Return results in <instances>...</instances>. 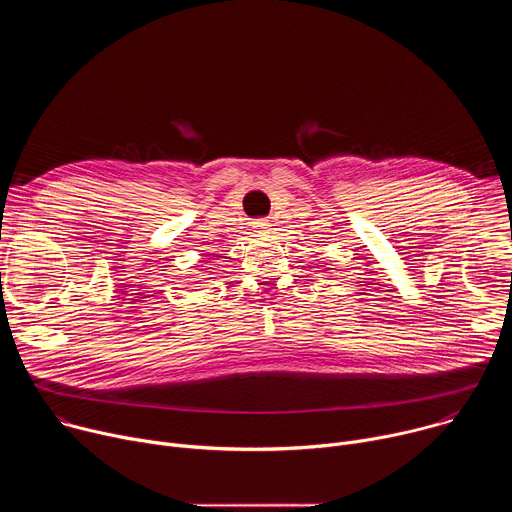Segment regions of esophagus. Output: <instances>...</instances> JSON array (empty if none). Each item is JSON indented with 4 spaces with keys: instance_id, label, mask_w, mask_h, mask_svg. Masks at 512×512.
<instances>
[{
    "instance_id": "1",
    "label": "esophagus",
    "mask_w": 512,
    "mask_h": 512,
    "mask_svg": "<svg viewBox=\"0 0 512 512\" xmlns=\"http://www.w3.org/2000/svg\"><path fill=\"white\" fill-rule=\"evenodd\" d=\"M253 227H257V229H261V231H267L271 225H269L267 218H257V221L253 223Z\"/></svg>"
}]
</instances>
